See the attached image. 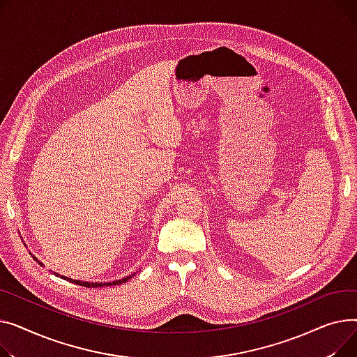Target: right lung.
Masks as SVG:
<instances>
[{"mask_svg":"<svg viewBox=\"0 0 357 357\" xmlns=\"http://www.w3.org/2000/svg\"><path fill=\"white\" fill-rule=\"evenodd\" d=\"M31 257H33V259L36 261V262H38L41 266H45V264L43 262H40L38 259H37V257H34L33 254H30ZM137 274V272H134V274H131V275H128V277H125V278H121V280H115V281H109V282H88V281H80V280H73V278H68V277H63V275H60V274H56L54 275H57V277H60V278H63V280H66V281H69V282H73V284H77V285H82V287H108V285H118V284H122V282H127L128 280H131L134 275Z\"/></svg>","mask_w":357,"mask_h":357,"instance_id":"add662e5","label":"right lung"}]
</instances>
